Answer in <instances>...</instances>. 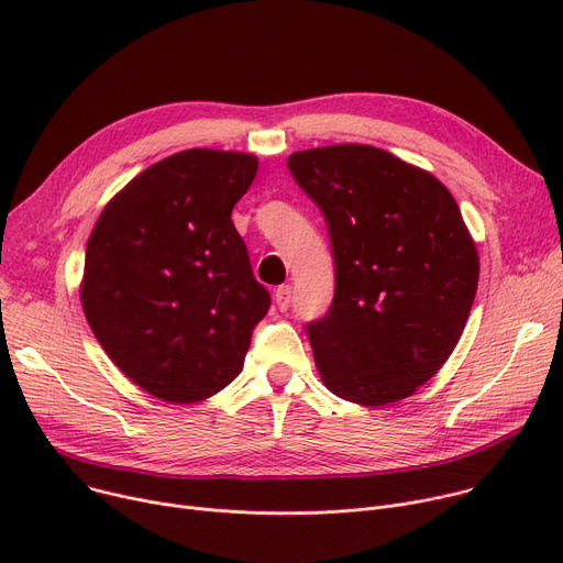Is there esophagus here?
Masks as SVG:
<instances>
[{"label":"esophagus","mask_w":563,"mask_h":563,"mask_svg":"<svg viewBox=\"0 0 563 563\" xmlns=\"http://www.w3.org/2000/svg\"><path fill=\"white\" fill-rule=\"evenodd\" d=\"M289 303H291V285H280L276 289V306L280 312L289 310Z\"/></svg>","instance_id":"34e87169"}]
</instances>
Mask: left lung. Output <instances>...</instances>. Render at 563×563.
<instances>
[{"label": "left lung", "instance_id": "obj_1", "mask_svg": "<svg viewBox=\"0 0 563 563\" xmlns=\"http://www.w3.org/2000/svg\"><path fill=\"white\" fill-rule=\"evenodd\" d=\"M329 223L335 297L306 331L323 386L386 406L445 365L475 301L479 255L448 187L374 145L287 159Z\"/></svg>", "mask_w": 563, "mask_h": 563}]
</instances>
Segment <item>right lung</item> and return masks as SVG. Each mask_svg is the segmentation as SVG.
<instances>
[{"mask_svg": "<svg viewBox=\"0 0 563 563\" xmlns=\"http://www.w3.org/2000/svg\"><path fill=\"white\" fill-rule=\"evenodd\" d=\"M257 173L244 153H175L111 198L86 244L81 308L113 365L170 404L223 390L272 306L230 219Z\"/></svg>", "mask_w": 563, "mask_h": 563, "instance_id": "right-lung-1", "label": "right lung"}]
</instances>
